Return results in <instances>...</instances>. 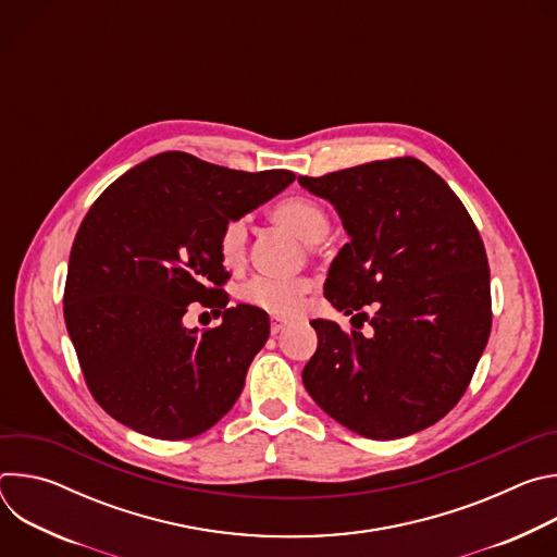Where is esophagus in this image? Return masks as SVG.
Wrapping results in <instances>:
<instances>
[{
    "mask_svg": "<svg viewBox=\"0 0 557 557\" xmlns=\"http://www.w3.org/2000/svg\"><path fill=\"white\" fill-rule=\"evenodd\" d=\"M286 326H288V322H286V320H280V317H273V320H271V333H273V335L282 333Z\"/></svg>",
    "mask_w": 557,
    "mask_h": 557,
    "instance_id": "obj_1",
    "label": "esophagus"
}]
</instances>
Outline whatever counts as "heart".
Wrapping results in <instances>:
<instances>
[{
  "label": "heart",
  "mask_w": 557,
  "mask_h": 557,
  "mask_svg": "<svg viewBox=\"0 0 557 557\" xmlns=\"http://www.w3.org/2000/svg\"><path fill=\"white\" fill-rule=\"evenodd\" d=\"M271 218L290 231H295L306 245L322 243L331 231L326 209L304 196H293L277 202L271 209ZM220 258L226 267H235L245 260L247 253V222L243 218L228 220L218 237ZM308 293L306 280H280L269 275H258L249 280L243 288V297L275 314L297 312Z\"/></svg>",
  "instance_id": "b5f03b06"
}]
</instances>
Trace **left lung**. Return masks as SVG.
I'll list each match as a JSON object with an SVG mask.
<instances>
[{
	"instance_id": "8db88e82",
	"label": "left lung",
	"mask_w": 557,
	"mask_h": 557,
	"mask_svg": "<svg viewBox=\"0 0 557 557\" xmlns=\"http://www.w3.org/2000/svg\"><path fill=\"white\" fill-rule=\"evenodd\" d=\"M297 181L335 207L350 237L324 295L372 326L363 337L310 322L317 350L301 372L308 394L366 438L434 425L460 401L492 331L479 228L449 185L410 156ZM366 302L375 306L372 318L360 312Z\"/></svg>"
}]
</instances>
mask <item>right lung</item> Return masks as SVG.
Listing matches in <instances>:
<instances>
[{
  "label": "right lung",
  "mask_w": 557,
  "mask_h": 557,
  "mask_svg": "<svg viewBox=\"0 0 557 557\" xmlns=\"http://www.w3.org/2000/svg\"><path fill=\"white\" fill-rule=\"evenodd\" d=\"M293 181L286 170L249 174L163 151L97 198L70 251L63 317L95 401L112 419L183 441L233 408L271 326L258 306H226L218 237ZM191 300L215 307L223 324L187 330Z\"/></svg>",
  "instance_id": "right-lung-1"
}]
</instances>
